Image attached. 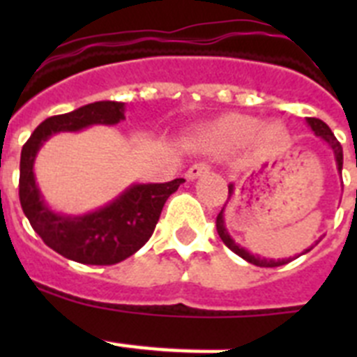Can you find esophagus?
I'll list each match as a JSON object with an SVG mask.
<instances>
[{
	"label": "esophagus",
	"mask_w": 357,
	"mask_h": 357,
	"mask_svg": "<svg viewBox=\"0 0 357 357\" xmlns=\"http://www.w3.org/2000/svg\"><path fill=\"white\" fill-rule=\"evenodd\" d=\"M206 173H209V166H207V164H193V166L185 172V178H188V181H195V178L206 175Z\"/></svg>",
	"instance_id": "34e87169"
}]
</instances>
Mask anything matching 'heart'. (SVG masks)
<instances>
[{
    "label": "heart",
    "instance_id": "1",
    "mask_svg": "<svg viewBox=\"0 0 357 357\" xmlns=\"http://www.w3.org/2000/svg\"><path fill=\"white\" fill-rule=\"evenodd\" d=\"M202 139L207 150L214 153H229L247 146L255 141L261 146L272 148L284 144L288 139V130L282 123H261V119L247 114H227L223 118L209 123L202 130Z\"/></svg>",
    "mask_w": 357,
    "mask_h": 357
}]
</instances>
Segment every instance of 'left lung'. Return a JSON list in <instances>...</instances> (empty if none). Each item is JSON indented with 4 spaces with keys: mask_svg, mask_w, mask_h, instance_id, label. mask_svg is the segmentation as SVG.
<instances>
[{
    "mask_svg": "<svg viewBox=\"0 0 357 357\" xmlns=\"http://www.w3.org/2000/svg\"><path fill=\"white\" fill-rule=\"evenodd\" d=\"M305 123H307V127L314 132V135H317V137H320V139L326 141L327 146L333 150L334 160H336V169H338V173L342 175L343 150H342V144H340L338 141H336V137H334L333 130H331L326 123L321 121V119H317V118H305ZM232 195H234V184L230 182L229 184V200ZM216 230H218V234H220V238H222V241L225 243L227 247L234 252V254H238L239 257H243V259L248 261V263L255 264V266H264V268H273V266H282V264H288L289 261L295 259V257H298V255L307 254V252L311 250V248H313L314 245H317V243L321 239L320 238L318 241H314V245H311L309 248H305L304 252H301V254L295 255V257H284V259H268V257H261V255H257V254H252L250 250H247V248L241 247L239 243L234 241V238L230 236L229 229H227V225H225V207H223L222 213L218 214V218H216Z\"/></svg>",
    "mask_w": 357,
    "mask_h": 357,
    "instance_id": "1",
    "label": "left lung"
}]
</instances>
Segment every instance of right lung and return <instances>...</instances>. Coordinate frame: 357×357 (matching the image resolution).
<instances>
[{
  "label": "right lung",
  "mask_w": 357,
  "mask_h": 357,
  "mask_svg": "<svg viewBox=\"0 0 357 357\" xmlns=\"http://www.w3.org/2000/svg\"><path fill=\"white\" fill-rule=\"evenodd\" d=\"M125 119L123 102H94L73 112L44 119L24 143L19 164V200L43 241L71 261L116 264L139 250L151 238L160 211L172 193L185 182H134L116 198L84 214L52 209L37 184L36 159L43 144L61 132H80L93 125H118Z\"/></svg>",
  "instance_id": "obj_1"
}]
</instances>
